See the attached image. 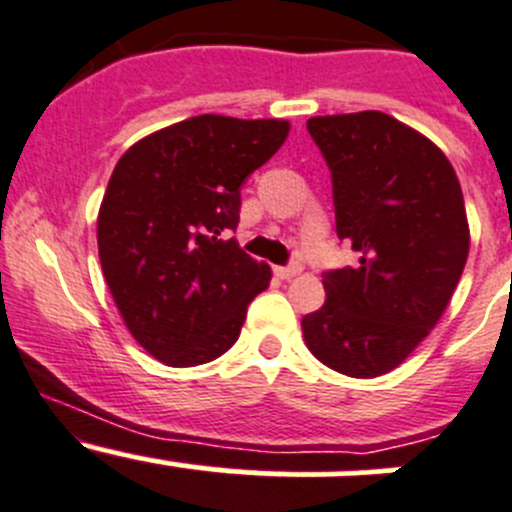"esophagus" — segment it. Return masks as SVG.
I'll return each instance as SVG.
<instances>
[{"instance_id":"esophagus-1","label":"esophagus","mask_w":512,"mask_h":512,"mask_svg":"<svg viewBox=\"0 0 512 512\" xmlns=\"http://www.w3.org/2000/svg\"><path fill=\"white\" fill-rule=\"evenodd\" d=\"M273 273H276L278 278H293L301 273V263H288V266H276L273 268Z\"/></svg>"}]
</instances>
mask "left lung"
I'll return each mask as SVG.
<instances>
[{
    "mask_svg": "<svg viewBox=\"0 0 512 512\" xmlns=\"http://www.w3.org/2000/svg\"><path fill=\"white\" fill-rule=\"evenodd\" d=\"M336 234L356 266L323 271L326 303L301 318L306 346L351 378L393 371L428 336L468 258L463 191L443 151L381 111L316 116Z\"/></svg>",
    "mask_w": 512,
    "mask_h": 512,
    "instance_id": "8db88e82",
    "label": "left lung"
}]
</instances>
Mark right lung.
<instances>
[{
    "instance_id": "1",
    "label": "right lung",
    "mask_w": 512,
    "mask_h": 512,
    "mask_svg": "<svg viewBox=\"0 0 512 512\" xmlns=\"http://www.w3.org/2000/svg\"><path fill=\"white\" fill-rule=\"evenodd\" d=\"M288 136L278 119L201 114L131 146L96 224L101 271L131 336L166 366L229 351L271 268L226 239L241 186Z\"/></svg>"
}]
</instances>
